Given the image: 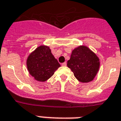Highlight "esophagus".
<instances>
[{"instance_id":"34e87169","label":"esophagus","mask_w":121,"mask_h":121,"mask_svg":"<svg viewBox=\"0 0 121 121\" xmlns=\"http://www.w3.org/2000/svg\"><path fill=\"white\" fill-rule=\"evenodd\" d=\"M66 65H67V63H66V62H63V63H62V66H66Z\"/></svg>"}]
</instances>
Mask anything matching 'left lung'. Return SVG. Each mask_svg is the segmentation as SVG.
Instances as JSON below:
<instances>
[{"label": "left lung", "instance_id": "obj_1", "mask_svg": "<svg viewBox=\"0 0 121 121\" xmlns=\"http://www.w3.org/2000/svg\"><path fill=\"white\" fill-rule=\"evenodd\" d=\"M67 66L81 82L92 81L99 68V60L87 47L80 46L73 50Z\"/></svg>", "mask_w": 121, "mask_h": 121}]
</instances>
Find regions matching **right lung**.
Returning a JSON list of instances; mask_svg holds the SVG:
<instances>
[{
	"instance_id": "obj_1",
	"label": "right lung",
	"mask_w": 121,
	"mask_h": 121,
	"mask_svg": "<svg viewBox=\"0 0 121 121\" xmlns=\"http://www.w3.org/2000/svg\"><path fill=\"white\" fill-rule=\"evenodd\" d=\"M27 66L30 74L40 82L50 78L60 65L55 59L49 47H38L28 57Z\"/></svg>"
}]
</instances>
